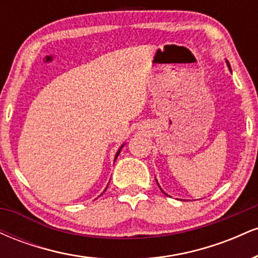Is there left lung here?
I'll list each match as a JSON object with an SVG mask.
<instances>
[{
  "label": "left lung",
  "instance_id": "8db88e82",
  "mask_svg": "<svg viewBox=\"0 0 258 258\" xmlns=\"http://www.w3.org/2000/svg\"><path fill=\"white\" fill-rule=\"evenodd\" d=\"M227 64H228V68H229V69H230V65H229V63H228V61H227ZM161 190H162V189H161ZM165 194H166V193H165Z\"/></svg>",
  "mask_w": 258,
  "mask_h": 258
}]
</instances>
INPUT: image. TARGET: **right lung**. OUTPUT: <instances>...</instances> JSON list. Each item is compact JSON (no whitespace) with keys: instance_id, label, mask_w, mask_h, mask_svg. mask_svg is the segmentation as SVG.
<instances>
[{"instance_id":"right-lung-1","label":"right lung","mask_w":258,"mask_h":258,"mask_svg":"<svg viewBox=\"0 0 258 258\" xmlns=\"http://www.w3.org/2000/svg\"><path fill=\"white\" fill-rule=\"evenodd\" d=\"M119 154H120V150H119V152H117V153H116V156H115V160H116V158H117V155H119Z\"/></svg>"}]
</instances>
